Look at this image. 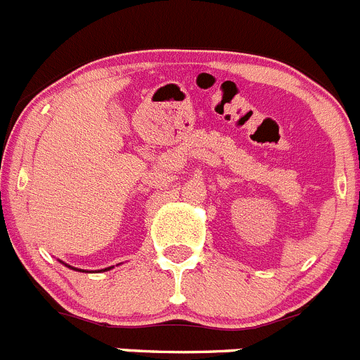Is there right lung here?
Returning a JSON list of instances; mask_svg holds the SVG:
<instances>
[{"label": "right lung", "mask_w": 360, "mask_h": 360, "mask_svg": "<svg viewBox=\"0 0 360 360\" xmlns=\"http://www.w3.org/2000/svg\"><path fill=\"white\" fill-rule=\"evenodd\" d=\"M60 262V260H59ZM60 264H64V262H60ZM66 265V267H70V269H73V271H80V273H86V271H84V269H77V267H71V265H68V264H64ZM112 267H105V269H100V271H111Z\"/></svg>", "instance_id": "right-lung-1"}]
</instances>
